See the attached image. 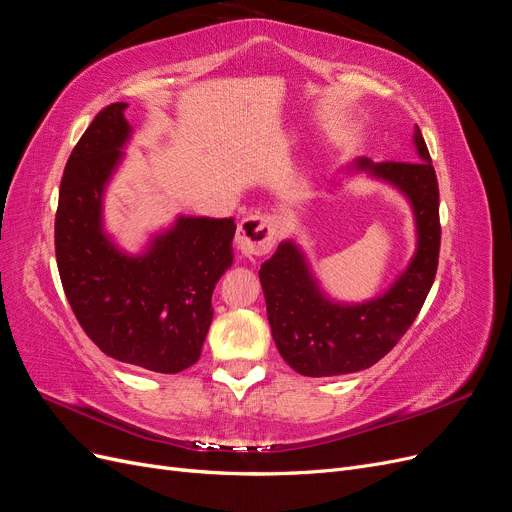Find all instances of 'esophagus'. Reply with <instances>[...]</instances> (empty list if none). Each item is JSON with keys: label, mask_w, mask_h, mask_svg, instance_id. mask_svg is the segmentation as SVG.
Segmentation results:
<instances>
[{"label": "esophagus", "mask_w": 512, "mask_h": 512, "mask_svg": "<svg viewBox=\"0 0 512 512\" xmlns=\"http://www.w3.org/2000/svg\"><path fill=\"white\" fill-rule=\"evenodd\" d=\"M280 226L273 215H247L237 228V245L245 256H262L273 250Z\"/></svg>", "instance_id": "obj_1"}]
</instances>
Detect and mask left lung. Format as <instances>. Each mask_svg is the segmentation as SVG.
I'll list each match as a JSON object with an SVG mask.
<instances>
[{
    "mask_svg": "<svg viewBox=\"0 0 512 512\" xmlns=\"http://www.w3.org/2000/svg\"><path fill=\"white\" fill-rule=\"evenodd\" d=\"M418 162L354 160L359 170L386 181L408 198L416 224V252L393 286L365 303H337L320 290L301 247L277 245L260 265V284L275 346L301 376H342L367 369L389 354L410 329L431 290L440 254V192L423 134L414 128Z\"/></svg>",
    "mask_w": 512,
    "mask_h": 512,
    "instance_id": "left-lung-1",
    "label": "left lung"
}]
</instances>
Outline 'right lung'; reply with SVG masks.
<instances>
[{"instance_id":"right-lung-1","label":"right lung","mask_w":512,"mask_h":512,"mask_svg":"<svg viewBox=\"0 0 512 512\" xmlns=\"http://www.w3.org/2000/svg\"><path fill=\"white\" fill-rule=\"evenodd\" d=\"M126 108H102L70 153L55 215L57 269L76 320L104 354L179 374L203 350L237 224L179 215L143 254L119 250L102 224V198L132 136Z\"/></svg>"}]
</instances>
